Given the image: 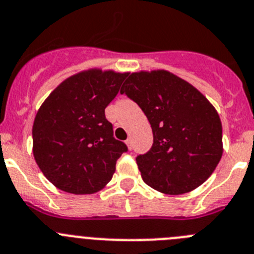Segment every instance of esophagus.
Segmentation results:
<instances>
[{
    "label": "esophagus",
    "mask_w": 254,
    "mask_h": 254,
    "mask_svg": "<svg viewBox=\"0 0 254 254\" xmlns=\"http://www.w3.org/2000/svg\"><path fill=\"white\" fill-rule=\"evenodd\" d=\"M126 145H127L128 150H132V139L131 138L127 139V141H126Z\"/></svg>",
    "instance_id": "34e87169"
}]
</instances>
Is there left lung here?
Here are the masks:
<instances>
[{
    "instance_id": "left-lung-1",
    "label": "left lung",
    "mask_w": 254,
    "mask_h": 254,
    "mask_svg": "<svg viewBox=\"0 0 254 254\" xmlns=\"http://www.w3.org/2000/svg\"><path fill=\"white\" fill-rule=\"evenodd\" d=\"M121 93L141 107L153 132L151 150L136 159L143 181L169 195L205 183L223 155L222 122L205 95L164 69L131 73Z\"/></svg>"
}]
</instances>
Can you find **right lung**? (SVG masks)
Masks as SVG:
<instances>
[{"label":"right lung","mask_w":254,"mask_h":254,"mask_svg":"<svg viewBox=\"0 0 254 254\" xmlns=\"http://www.w3.org/2000/svg\"><path fill=\"white\" fill-rule=\"evenodd\" d=\"M128 73L90 68L63 80L43 102L32 126V153L45 178L75 195L111 181L127 146L113 137L104 109Z\"/></svg>","instance_id":"right-lung-1"}]
</instances>
